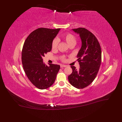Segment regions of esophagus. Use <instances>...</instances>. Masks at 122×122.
<instances>
[{
  "label": "esophagus",
  "instance_id": "obj_1",
  "mask_svg": "<svg viewBox=\"0 0 122 122\" xmlns=\"http://www.w3.org/2000/svg\"><path fill=\"white\" fill-rule=\"evenodd\" d=\"M67 66L66 65H61V68H63V67H66Z\"/></svg>",
  "mask_w": 122,
  "mask_h": 122
}]
</instances>
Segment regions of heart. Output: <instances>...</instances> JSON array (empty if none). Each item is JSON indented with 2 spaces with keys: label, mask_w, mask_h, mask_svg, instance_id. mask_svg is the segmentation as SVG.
Here are the masks:
<instances>
[{
  "label": "heart",
  "mask_w": 122,
  "mask_h": 122,
  "mask_svg": "<svg viewBox=\"0 0 122 122\" xmlns=\"http://www.w3.org/2000/svg\"><path fill=\"white\" fill-rule=\"evenodd\" d=\"M62 38L70 46L74 47L76 44L77 39L71 33H66V34L62 35ZM58 42L59 41L57 38H55L53 40L52 44H51V47H52V49L55 50L57 48ZM60 59L61 61L62 62H65L66 61V57L65 55H62L61 56Z\"/></svg>",
  "instance_id": "heart-1"
}]
</instances>
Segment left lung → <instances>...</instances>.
<instances>
[{"mask_svg": "<svg viewBox=\"0 0 122 122\" xmlns=\"http://www.w3.org/2000/svg\"><path fill=\"white\" fill-rule=\"evenodd\" d=\"M73 30L79 34L82 46L77 55L79 69L71 66L72 73L68 80L72 86L80 89L89 86L96 77L101 62V49L97 39L90 31L83 27Z\"/></svg>", "mask_w": 122, "mask_h": 122, "instance_id": "obj_1", "label": "left lung"}]
</instances>
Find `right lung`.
<instances>
[{"instance_id": "obj_1", "label": "right lung", "mask_w": 122, "mask_h": 122, "mask_svg": "<svg viewBox=\"0 0 122 122\" xmlns=\"http://www.w3.org/2000/svg\"><path fill=\"white\" fill-rule=\"evenodd\" d=\"M60 28H39L25 40L22 50V63L27 78L39 89L44 90L54 83L60 66L43 62L42 57L50 52L51 44Z\"/></svg>"}]
</instances>
